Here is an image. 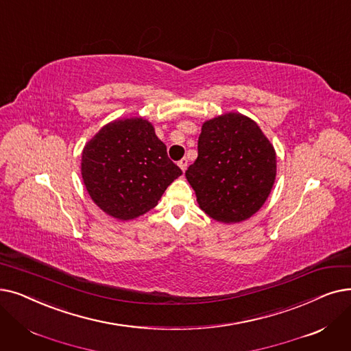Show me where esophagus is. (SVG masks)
<instances>
[{"instance_id":"34e87169","label":"esophagus","mask_w":351,"mask_h":351,"mask_svg":"<svg viewBox=\"0 0 351 351\" xmlns=\"http://www.w3.org/2000/svg\"><path fill=\"white\" fill-rule=\"evenodd\" d=\"M178 165H179V167L182 171H186V167H188V159L186 158H182L179 162H178Z\"/></svg>"}]
</instances>
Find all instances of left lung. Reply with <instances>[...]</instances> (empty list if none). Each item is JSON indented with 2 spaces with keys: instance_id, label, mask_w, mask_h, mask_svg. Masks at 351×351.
Returning a JSON list of instances; mask_svg holds the SVG:
<instances>
[{
  "instance_id": "obj_1",
  "label": "left lung",
  "mask_w": 351,
  "mask_h": 351,
  "mask_svg": "<svg viewBox=\"0 0 351 351\" xmlns=\"http://www.w3.org/2000/svg\"><path fill=\"white\" fill-rule=\"evenodd\" d=\"M277 156L254 120L228 113L202 126L197 158L185 172L201 209L225 223L260 209L276 180Z\"/></svg>"
}]
</instances>
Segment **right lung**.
<instances>
[{
	"label": "right lung",
	"mask_w": 351,
	"mask_h": 351,
	"mask_svg": "<svg viewBox=\"0 0 351 351\" xmlns=\"http://www.w3.org/2000/svg\"><path fill=\"white\" fill-rule=\"evenodd\" d=\"M180 175L154 126L143 119L116 120L104 126L82 155V176L90 197L121 221L155 208Z\"/></svg>",
	"instance_id": "add662e5"
}]
</instances>
